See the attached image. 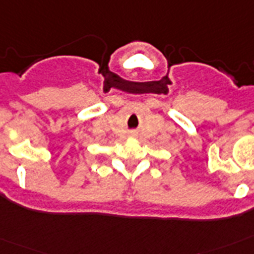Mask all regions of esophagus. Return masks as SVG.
Segmentation results:
<instances>
[{
	"label": "esophagus",
	"instance_id": "esophagus-1",
	"mask_svg": "<svg viewBox=\"0 0 254 254\" xmlns=\"http://www.w3.org/2000/svg\"><path fill=\"white\" fill-rule=\"evenodd\" d=\"M134 136H136V134H134V133H131V134H129V137H134Z\"/></svg>",
	"mask_w": 254,
	"mask_h": 254
}]
</instances>
